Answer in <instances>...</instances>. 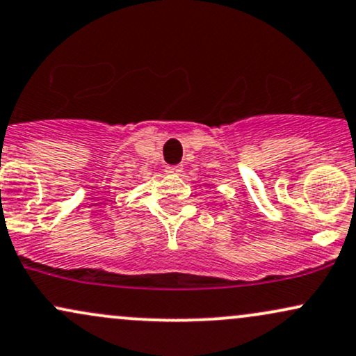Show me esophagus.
I'll return each instance as SVG.
<instances>
[{"label":"esophagus","mask_w":356,"mask_h":356,"mask_svg":"<svg viewBox=\"0 0 356 356\" xmlns=\"http://www.w3.org/2000/svg\"><path fill=\"white\" fill-rule=\"evenodd\" d=\"M165 172H167V174L179 175V174L182 172V165H167V167H165Z\"/></svg>","instance_id":"34e87169"}]
</instances>
